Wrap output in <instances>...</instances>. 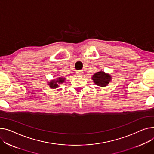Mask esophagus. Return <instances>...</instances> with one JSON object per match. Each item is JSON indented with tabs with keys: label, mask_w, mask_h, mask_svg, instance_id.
I'll use <instances>...</instances> for the list:
<instances>
[{
	"label": "esophagus",
	"mask_w": 154,
	"mask_h": 154,
	"mask_svg": "<svg viewBox=\"0 0 154 154\" xmlns=\"http://www.w3.org/2000/svg\"><path fill=\"white\" fill-rule=\"evenodd\" d=\"M77 73L78 75L82 76V75H83V74H84V72H83V70H79V71H77Z\"/></svg>",
	"instance_id": "1"
}]
</instances>
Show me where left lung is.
Segmentation results:
<instances>
[{"instance_id":"1","label":"left lung","mask_w":154,"mask_h":154,"mask_svg":"<svg viewBox=\"0 0 154 154\" xmlns=\"http://www.w3.org/2000/svg\"><path fill=\"white\" fill-rule=\"evenodd\" d=\"M91 79L98 86L105 87L109 84L110 82H111L112 77L109 74H106L105 72L100 70L92 76Z\"/></svg>"}]
</instances>
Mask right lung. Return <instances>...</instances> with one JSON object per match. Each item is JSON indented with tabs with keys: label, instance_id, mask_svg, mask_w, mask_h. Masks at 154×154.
Wrapping results in <instances>:
<instances>
[{
	"label": "right lung",
	"instance_id": "1",
	"mask_svg": "<svg viewBox=\"0 0 154 154\" xmlns=\"http://www.w3.org/2000/svg\"><path fill=\"white\" fill-rule=\"evenodd\" d=\"M66 78L64 77H58L56 79H53L50 80V82L48 83V85L51 88H56L59 87V85L63 84L65 81Z\"/></svg>",
	"mask_w": 154,
	"mask_h": 154
}]
</instances>
